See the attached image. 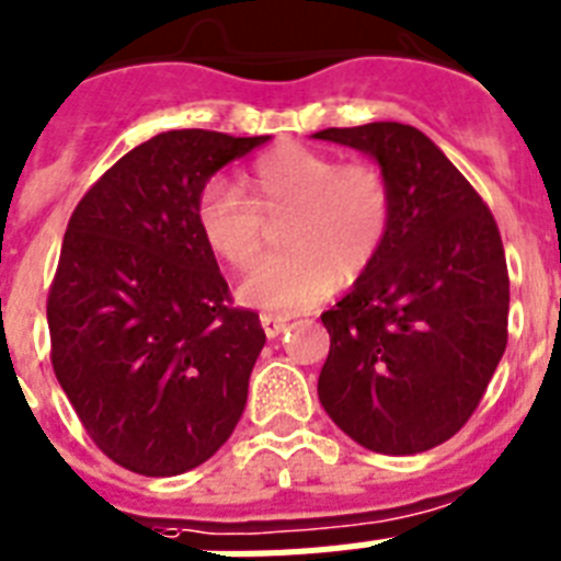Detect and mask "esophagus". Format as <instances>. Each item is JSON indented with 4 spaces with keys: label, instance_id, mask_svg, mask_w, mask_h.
I'll return each instance as SVG.
<instances>
[{
    "label": "esophagus",
    "instance_id": "1",
    "mask_svg": "<svg viewBox=\"0 0 561 561\" xmlns=\"http://www.w3.org/2000/svg\"><path fill=\"white\" fill-rule=\"evenodd\" d=\"M261 327H263V332H266V337H277V335H284V332H286V327H289V318H284V314L263 312L261 314Z\"/></svg>",
    "mask_w": 561,
    "mask_h": 561
}]
</instances>
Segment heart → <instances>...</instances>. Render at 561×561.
<instances>
[{"mask_svg": "<svg viewBox=\"0 0 561 561\" xmlns=\"http://www.w3.org/2000/svg\"><path fill=\"white\" fill-rule=\"evenodd\" d=\"M247 192L211 180L197 203L203 238L229 266H249L266 243V214L289 217L284 254L243 275L238 295L266 312H304L373 266L390 234L392 194L375 165L346 163L318 148L286 142L254 163Z\"/></svg>", "mask_w": 561, "mask_h": 561, "instance_id": "b5f03b06", "label": "heart"}]
</instances>
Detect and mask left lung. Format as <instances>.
I'll list each match as a JSON object with an SVG mask.
<instances>
[{"mask_svg":"<svg viewBox=\"0 0 561 561\" xmlns=\"http://www.w3.org/2000/svg\"><path fill=\"white\" fill-rule=\"evenodd\" d=\"M312 137L373 157L392 194L381 252L321 314L330 355L318 398L360 447L424 453L465 427L507 346L511 280L496 220L413 125Z\"/></svg>","mask_w":561,"mask_h":561,"instance_id":"1","label":"left lung"}]
</instances>
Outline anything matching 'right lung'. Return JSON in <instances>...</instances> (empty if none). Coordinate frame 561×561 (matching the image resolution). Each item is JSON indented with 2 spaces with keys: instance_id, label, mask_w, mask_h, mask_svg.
Returning a JSON list of instances; mask_svg holds the SVG:
<instances>
[{
  "instance_id": "1",
  "label": "right lung",
  "mask_w": 561,
  "mask_h": 561,
  "mask_svg": "<svg viewBox=\"0 0 561 561\" xmlns=\"http://www.w3.org/2000/svg\"><path fill=\"white\" fill-rule=\"evenodd\" d=\"M266 140L157 134L68 220L48 295L50 364L88 436L131 473H186L243 415L266 335L257 314L229 307L197 203L217 171Z\"/></svg>"
}]
</instances>
